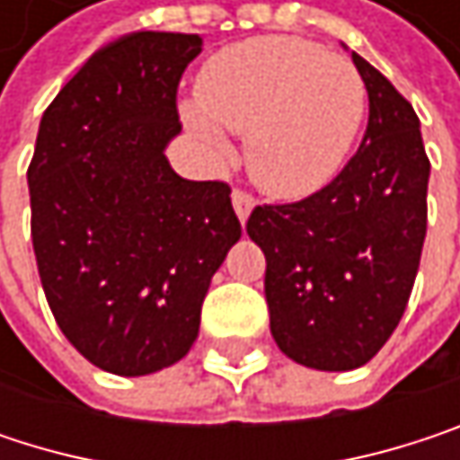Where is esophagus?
<instances>
[{
  "label": "esophagus",
  "mask_w": 460,
  "mask_h": 460,
  "mask_svg": "<svg viewBox=\"0 0 460 460\" xmlns=\"http://www.w3.org/2000/svg\"><path fill=\"white\" fill-rule=\"evenodd\" d=\"M231 205H234L236 218L244 224V221L250 218L252 208H255V199H252V194H247V191H242V189H234V191H231Z\"/></svg>",
  "instance_id": "obj_1"
}]
</instances>
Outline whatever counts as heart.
Listing matches in <instances>:
<instances>
[{
  "instance_id": "1",
  "label": "heart",
  "mask_w": 460,
  "mask_h": 460,
  "mask_svg": "<svg viewBox=\"0 0 460 460\" xmlns=\"http://www.w3.org/2000/svg\"><path fill=\"white\" fill-rule=\"evenodd\" d=\"M365 117V84L351 60L296 37L224 47L199 71L183 122L226 162L221 128L247 138L250 178L274 199H304L343 167Z\"/></svg>"
}]
</instances>
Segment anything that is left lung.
<instances>
[{
	"label": "left lung",
	"instance_id": "8db88e82",
	"mask_svg": "<svg viewBox=\"0 0 460 460\" xmlns=\"http://www.w3.org/2000/svg\"><path fill=\"white\" fill-rule=\"evenodd\" d=\"M370 117L349 164L317 194L261 205L247 234L266 255V301L277 346L314 370L370 362L400 324L423 236L429 156L413 106L362 55Z\"/></svg>",
	"mask_w": 460,
	"mask_h": 460
}]
</instances>
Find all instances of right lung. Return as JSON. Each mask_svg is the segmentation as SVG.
<instances>
[{
	"label": "right lung",
	"instance_id": "obj_1",
	"mask_svg": "<svg viewBox=\"0 0 460 460\" xmlns=\"http://www.w3.org/2000/svg\"><path fill=\"white\" fill-rule=\"evenodd\" d=\"M199 52V34H128L40 122L29 164L40 279L71 346L114 376L189 354L210 279L242 236L229 186L186 181L164 156L181 133L178 82Z\"/></svg>",
	"mask_w": 460,
	"mask_h": 460
}]
</instances>
